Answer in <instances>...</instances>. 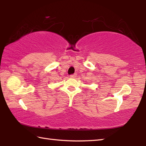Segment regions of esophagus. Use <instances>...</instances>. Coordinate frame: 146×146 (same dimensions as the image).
<instances>
[{"label":"esophagus","mask_w":146,"mask_h":146,"mask_svg":"<svg viewBox=\"0 0 146 146\" xmlns=\"http://www.w3.org/2000/svg\"><path fill=\"white\" fill-rule=\"evenodd\" d=\"M70 78H75L76 76V74H73V75H71L70 76Z\"/></svg>","instance_id":"esophagus-1"}]
</instances>
